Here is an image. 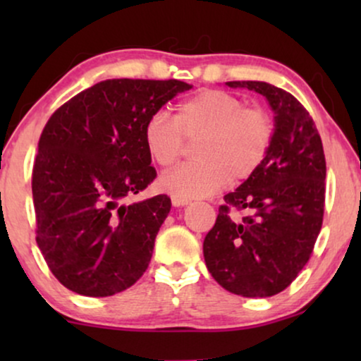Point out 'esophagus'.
I'll list each match as a JSON object with an SVG mask.
<instances>
[{
  "label": "esophagus",
  "instance_id": "34e87169",
  "mask_svg": "<svg viewBox=\"0 0 361 361\" xmlns=\"http://www.w3.org/2000/svg\"><path fill=\"white\" fill-rule=\"evenodd\" d=\"M171 200H172V205H174V207H182V205L190 204L189 199H182V197H174V195L171 197Z\"/></svg>",
  "mask_w": 361,
  "mask_h": 361
}]
</instances>
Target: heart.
<instances>
[{"label": "heart", "mask_w": 361, "mask_h": 361, "mask_svg": "<svg viewBox=\"0 0 361 361\" xmlns=\"http://www.w3.org/2000/svg\"><path fill=\"white\" fill-rule=\"evenodd\" d=\"M197 161L159 177V187L182 199L207 197L228 179L238 182L255 174L273 146L274 120L259 106H245L241 98L221 90H202L179 103L174 120L156 111L142 128L147 154L169 167L184 149V137L194 140Z\"/></svg>", "instance_id": "1"}]
</instances>
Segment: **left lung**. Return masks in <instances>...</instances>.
<instances>
[{"label":"left lung","instance_id":"1","mask_svg":"<svg viewBox=\"0 0 361 361\" xmlns=\"http://www.w3.org/2000/svg\"><path fill=\"white\" fill-rule=\"evenodd\" d=\"M225 85L266 97L276 115L274 140L259 169L224 197L204 240V258L221 288L243 298H269L298 278L322 228V140L309 111L289 92L256 80ZM231 209L250 215L235 221Z\"/></svg>","mask_w":361,"mask_h":361}]
</instances>
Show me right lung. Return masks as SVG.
<instances>
[{"instance_id": "add662e5", "label": "right lung", "mask_w": 361, "mask_h": 361, "mask_svg": "<svg viewBox=\"0 0 361 361\" xmlns=\"http://www.w3.org/2000/svg\"><path fill=\"white\" fill-rule=\"evenodd\" d=\"M190 88L174 78H113L80 92L49 118L32 169L36 241L67 289L106 298L145 274L171 199L130 204L156 179L142 128Z\"/></svg>"}]
</instances>
